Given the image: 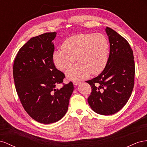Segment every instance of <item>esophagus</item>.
Listing matches in <instances>:
<instances>
[{
	"label": "esophagus",
	"mask_w": 147,
	"mask_h": 147,
	"mask_svg": "<svg viewBox=\"0 0 147 147\" xmlns=\"http://www.w3.org/2000/svg\"><path fill=\"white\" fill-rule=\"evenodd\" d=\"M73 84L74 85V86H77V85H78L79 84H80V81H74L73 82Z\"/></svg>",
	"instance_id": "34e87169"
}]
</instances>
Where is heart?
<instances>
[{"label": "heart", "mask_w": 147, "mask_h": 147, "mask_svg": "<svg viewBox=\"0 0 147 147\" xmlns=\"http://www.w3.org/2000/svg\"><path fill=\"white\" fill-rule=\"evenodd\" d=\"M61 48L53 53V62L58 69L65 71L76 59L78 63L66 73L67 77L72 80L84 79L89 74H99L107 64L110 44L103 34L74 35L63 42Z\"/></svg>", "instance_id": "b5f03b06"}]
</instances>
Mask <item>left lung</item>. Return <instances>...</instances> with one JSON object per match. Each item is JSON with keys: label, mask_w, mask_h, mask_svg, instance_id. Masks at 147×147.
Listing matches in <instances>:
<instances>
[{"label": "left lung", "mask_w": 147, "mask_h": 147, "mask_svg": "<svg viewBox=\"0 0 147 147\" xmlns=\"http://www.w3.org/2000/svg\"><path fill=\"white\" fill-rule=\"evenodd\" d=\"M110 44L107 64L98 76L87 81L92 88L87 101L95 112L111 115L122 109L131 97L134 86L135 63L128 42L107 27Z\"/></svg>", "instance_id": "1"}]
</instances>
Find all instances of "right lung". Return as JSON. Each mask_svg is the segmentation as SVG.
I'll return each mask as SVG.
<instances>
[{
  "mask_svg": "<svg viewBox=\"0 0 147 147\" xmlns=\"http://www.w3.org/2000/svg\"><path fill=\"white\" fill-rule=\"evenodd\" d=\"M57 32L32 37L21 48L13 67L16 92L24 109L31 118L43 124L55 123L65 116L74 90L72 82L63 84V73L53 63Z\"/></svg>",
  "mask_w": 147,
  "mask_h": 147,
  "instance_id": "right-lung-1",
  "label": "right lung"
}]
</instances>
